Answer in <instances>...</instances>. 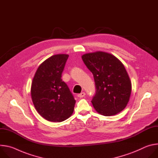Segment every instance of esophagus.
<instances>
[{
	"label": "esophagus",
	"mask_w": 158,
	"mask_h": 158,
	"mask_svg": "<svg viewBox=\"0 0 158 158\" xmlns=\"http://www.w3.org/2000/svg\"><path fill=\"white\" fill-rule=\"evenodd\" d=\"M85 95V93H80V94H79L77 95V97L79 98H83Z\"/></svg>",
	"instance_id": "esophagus-1"
}]
</instances>
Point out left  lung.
Instances as JSON below:
<instances>
[{
    "label": "left lung",
    "mask_w": 158,
    "mask_h": 158,
    "mask_svg": "<svg viewBox=\"0 0 158 158\" xmlns=\"http://www.w3.org/2000/svg\"><path fill=\"white\" fill-rule=\"evenodd\" d=\"M82 59L94 76L96 94L91 102L99 114L116 115L127 106L131 83L121 62L104 52L85 54Z\"/></svg>",
    "instance_id": "left-lung-1"
}]
</instances>
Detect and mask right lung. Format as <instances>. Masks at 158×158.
Returning <instances> with one entry per match:
<instances>
[{"label":"right lung","instance_id":"1","mask_svg":"<svg viewBox=\"0 0 158 158\" xmlns=\"http://www.w3.org/2000/svg\"><path fill=\"white\" fill-rule=\"evenodd\" d=\"M69 56L57 54L38 67L31 86V97L38 113L51 122H62L73 113L76 100L62 73Z\"/></svg>","mask_w":158,"mask_h":158}]
</instances>
